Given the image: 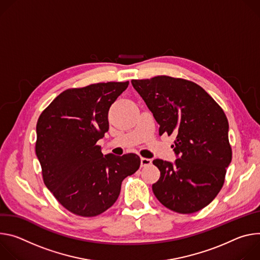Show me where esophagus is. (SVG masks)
<instances>
[{"mask_svg": "<svg viewBox=\"0 0 260 260\" xmlns=\"http://www.w3.org/2000/svg\"><path fill=\"white\" fill-rule=\"evenodd\" d=\"M152 164V160L148 159V158H141L140 159V165L141 167H145V166H149Z\"/></svg>", "mask_w": 260, "mask_h": 260, "instance_id": "obj_1", "label": "esophagus"}]
</instances>
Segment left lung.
I'll use <instances>...</instances> for the list:
<instances>
[{"instance_id": "obj_1", "label": "left lung", "mask_w": 260, "mask_h": 260, "mask_svg": "<svg viewBox=\"0 0 260 260\" xmlns=\"http://www.w3.org/2000/svg\"><path fill=\"white\" fill-rule=\"evenodd\" d=\"M131 82L159 124V135H176V163L153 161L160 170L155 196L176 213L203 210L222 189L233 158L223 109L191 80L159 75Z\"/></svg>"}]
</instances>
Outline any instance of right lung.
I'll list each match as a JSON object with an SVG mask.
<instances>
[{"instance_id": "right-lung-1", "label": "right lung", "mask_w": 260, "mask_h": 260, "mask_svg": "<svg viewBox=\"0 0 260 260\" xmlns=\"http://www.w3.org/2000/svg\"><path fill=\"white\" fill-rule=\"evenodd\" d=\"M129 81L99 82L62 92L41 112L35 151L45 186L69 212L95 217L117 201L123 180L139 168L136 154L103 156L108 110Z\"/></svg>"}]
</instances>
